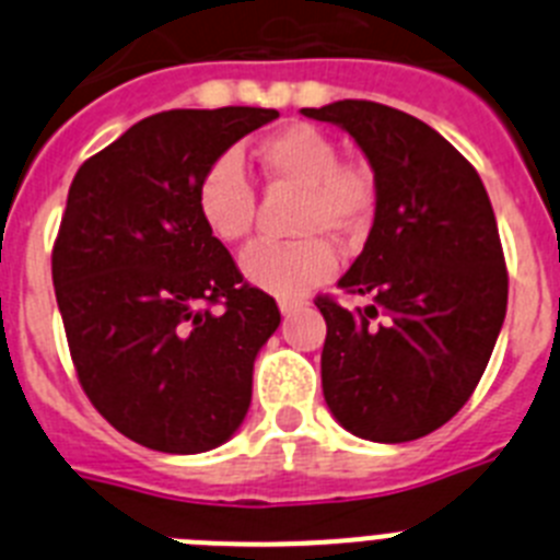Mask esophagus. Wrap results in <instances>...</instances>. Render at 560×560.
Here are the masks:
<instances>
[{
    "instance_id": "esophagus-1",
    "label": "esophagus",
    "mask_w": 560,
    "mask_h": 560,
    "mask_svg": "<svg viewBox=\"0 0 560 560\" xmlns=\"http://www.w3.org/2000/svg\"><path fill=\"white\" fill-rule=\"evenodd\" d=\"M300 308H303V303H300V300H280V314L283 316L296 314Z\"/></svg>"
}]
</instances>
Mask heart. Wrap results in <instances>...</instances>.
Returning <instances> with one entry per match:
<instances>
[{
    "instance_id": "1",
    "label": "heart",
    "mask_w": 560,
    "mask_h": 560,
    "mask_svg": "<svg viewBox=\"0 0 560 560\" xmlns=\"http://www.w3.org/2000/svg\"><path fill=\"white\" fill-rule=\"evenodd\" d=\"M255 160L266 185L300 190L291 230L303 237L252 246L241 266L257 289L280 300H300L334 277L336 252L328 237L355 241L370 230L378 207L375 176L361 162L339 160V145L328 133L305 122L264 137ZM196 210L221 244H241L252 235L257 192L235 153H219L201 171Z\"/></svg>"
}]
</instances>
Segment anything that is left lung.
<instances>
[{
    "label": "left lung",
    "mask_w": 560,
    "mask_h": 560,
    "mask_svg": "<svg viewBox=\"0 0 560 560\" xmlns=\"http://www.w3.org/2000/svg\"><path fill=\"white\" fill-rule=\"evenodd\" d=\"M368 153L378 187L373 230L345 294L314 300L328 334L323 393L355 438L409 443L463 409L508 311V266L479 173L432 126L373 101L303 108Z\"/></svg>",
    "instance_id": "left-lung-1"
}]
</instances>
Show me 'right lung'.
Returning <instances> with one entry per match:
<instances>
[{
  "mask_svg": "<svg viewBox=\"0 0 560 560\" xmlns=\"http://www.w3.org/2000/svg\"><path fill=\"white\" fill-rule=\"evenodd\" d=\"M275 108H171L78 167L52 285L92 407L165 454L221 446L246 418L257 350L280 325L196 210V182Z\"/></svg>",
  "mask_w": 560,
  "mask_h": 560,
  "instance_id": "right-lung-1",
  "label": "right lung"
}]
</instances>
